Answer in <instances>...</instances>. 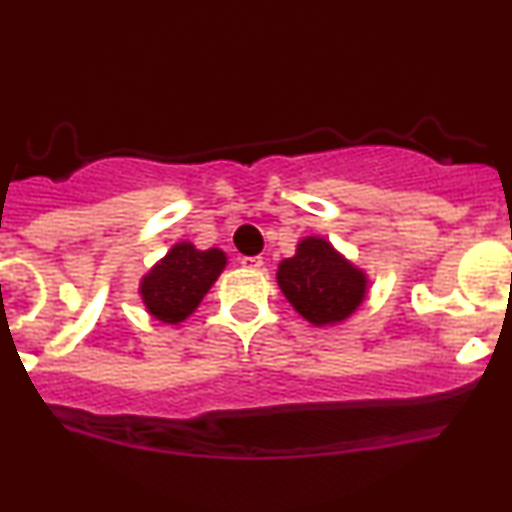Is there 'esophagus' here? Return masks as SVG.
<instances>
[{"label": "esophagus", "mask_w": 512, "mask_h": 512, "mask_svg": "<svg viewBox=\"0 0 512 512\" xmlns=\"http://www.w3.org/2000/svg\"><path fill=\"white\" fill-rule=\"evenodd\" d=\"M240 264H243L245 269H260L264 262H262V257H248V255H245V257H240Z\"/></svg>", "instance_id": "1"}]
</instances>
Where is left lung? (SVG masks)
Here are the masks:
<instances>
[{"instance_id": "8db88e82", "label": "left lung", "mask_w": 512, "mask_h": 512, "mask_svg": "<svg viewBox=\"0 0 512 512\" xmlns=\"http://www.w3.org/2000/svg\"><path fill=\"white\" fill-rule=\"evenodd\" d=\"M276 279L293 308L313 325L349 317L366 293V276L322 238L301 240L296 255L279 264Z\"/></svg>"}]
</instances>
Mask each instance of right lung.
<instances>
[{
	"label": "right lung",
	"mask_w": 512,
	"mask_h": 512,
	"mask_svg": "<svg viewBox=\"0 0 512 512\" xmlns=\"http://www.w3.org/2000/svg\"><path fill=\"white\" fill-rule=\"evenodd\" d=\"M226 255L221 250H195L178 243L144 276L142 298L161 322H182L197 308L204 293L221 274Z\"/></svg>",
	"instance_id": "right-lung-1"
}]
</instances>
